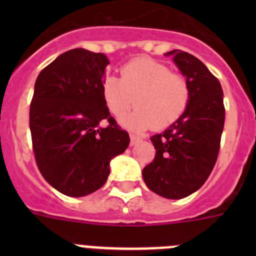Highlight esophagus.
I'll return each instance as SVG.
<instances>
[{"instance_id": "esophagus-1", "label": "esophagus", "mask_w": 256, "mask_h": 256, "mask_svg": "<svg viewBox=\"0 0 256 256\" xmlns=\"http://www.w3.org/2000/svg\"><path fill=\"white\" fill-rule=\"evenodd\" d=\"M130 146H133V144H136L137 142L141 141V138H140L137 134H132V133H130Z\"/></svg>"}]
</instances>
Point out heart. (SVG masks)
Returning <instances> with one entry per match:
<instances>
[{"label":"heart","mask_w":256,"mask_h":256,"mask_svg":"<svg viewBox=\"0 0 256 256\" xmlns=\"http://www.w3.org/2000/svg\"><path fill=\"white\" fill-rule=\"evenodd\" d=\"M106 108L120 116L130 106L137 108L120 119L130 130H166L180 120L191 100V87L182 74L150 58L128 61L120 69V79L106 76L101 84Z\"/></svg>","instance_id":"b5f03b06"}]
</instances>
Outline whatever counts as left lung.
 <instances>
[{
    "label": "left lung",
    "instance_id": "obj_1",
    "mask_svg": "<svg viewBox=\"0 0 256 256\" xmlns=\"http://www.w3.org/2000/svg\"><path fill=\"white\" fill-rule=\"evenodd\" d=\"M174 61L191 87V100L180 120L151 137L155 159L142 170L146 186L166 198H187L209 178L220 148L226 108L223 90L198 58L173 50Z\"/></svg>",
    "mask_w": 256,
    "mask_h": 256
}]
</instances>
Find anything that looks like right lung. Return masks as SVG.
Returning <instances> with one entry per match:
<instances>
[{
  "label": "right lung",
  "mask_w": 256,
  "mask_h": 256,
  "mask_svg": "<svg viewBox=\"0 0 256 256\" xmlns=\"http://www.w3.org/2000/svg\"><path fill=\"white\" fill-rule=\"evenodd\" d=\"M108 64L104 54L74 48L42 69L36 80L29 108L36 162L54 188L72 198L101 188L110 160L130 141L104 102Z\"/></svg>",
  "instance_id": "right-lung-1"
}]
</instances>
